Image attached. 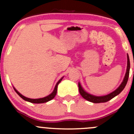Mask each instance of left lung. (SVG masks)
Here are the masks:
<instances>
[{
	"label": "left lung",
	"instance_id": "1",
	"mask_svg": "<svg viewBox=\"0 0 134 134\" xmlns=\"http://www.w3.org/2000/svg\"><path fill=\"white\" fill-rule=\"evenodd\" d=\"M130 68V59H129V56H128V54H127V68H126V71L125 78H124L122 83H121V85L118 87V88L116 89L114 91L108 94H106V95H104V96H99V97H98V96L93 95V94H90V93L86 92V91L83 90V87H82L80 83L78 82L79 92L83 98H85V99L87 100L90 101V102H93V103H101V102H108V101L110 100L111 99L114 98L115 96L118 95V94L124 90L126 85L127 82H128V76H129Z\"/></svg>",
	"mask_w": 134,
	"mask_h": 134
}]
</instances>
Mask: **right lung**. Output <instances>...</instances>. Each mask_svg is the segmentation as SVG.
Here are the masks:
<instances>
[{"label":"right lung","mask_w":134,"mask_h":134,"mask_svg":"<svg viewBox=\"0 0 134 134\" xmlns=\"http://www.w3.org/2000/svg\"><path fill=\"white\" fill-rule=\"evenodd\" d=\"M63 76L62 77V78H60V79L59 80L58 82H57V83L56 84V86H55V87L53 91H52V93H51L50 94H48V96H47V97H43V98H36V99H33V98H27V97H25V96H23V94H21V93L19 92L18 91H17V90H16L15 88L13 86V89H14V90L15 91V92L17 93V94H19V95L20 96V97H21V98H23V100H25L26 101H28V102H31V103H34V104H41V103H44V102H48V101L51 100L52 99H53L54 98V97L56 96V93H57V89H58V84L59 83H60L61 81L62 80V79H63Z\"/></svg>","instance_id":"obj_1"}]
</instances>
